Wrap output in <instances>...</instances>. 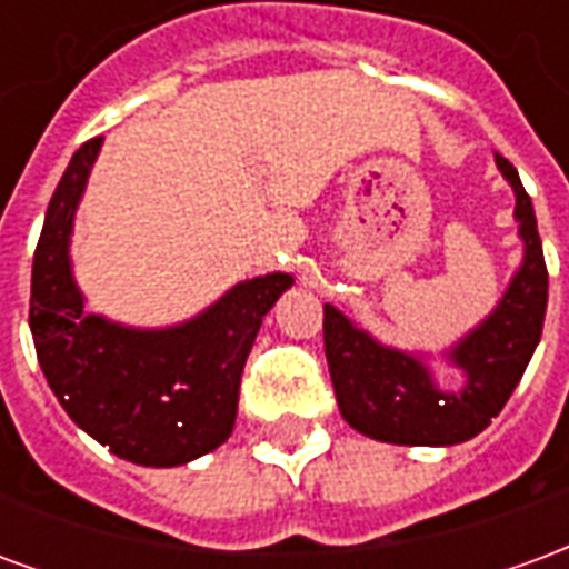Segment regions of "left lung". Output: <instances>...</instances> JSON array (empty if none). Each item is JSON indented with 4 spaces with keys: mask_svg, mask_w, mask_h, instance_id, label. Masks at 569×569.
<instances>
[{
    "mask_svg": "<svg viewBox=\"0 0 569 569\" xmlns=\"http://www.w3.org/2000/svg\"><path fill=\"white\" fill-rule=\"evenodd\" d=\"M497 167L515 188V219L525 237V264L506 296L478 326L453 347L451 362L466 383L445 393L429 378L420 359L381 347L359 332L341 310L322 308V338L341 415L362 436L390 445H457L478 436L497 418L521 381L533 357L546 320L549 271L542 259L537 216L518 170L497 154Z\"/></svg>",
    "mask_w": 569,
    "mask_h": 569,
    "instance_id": "obj_1",
    "label": "left lung"
}]
</instances>
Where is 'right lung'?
Returning a JSON list of instances; mask_svg holds the SVG:
<instances>
[{"label":"right lung","mask_w":569,"mask_h":569,"mask_svg":"<svg viewBox=\"0 0 569 569\" xmlns=\"http://www.w3.org/2000/svg\"><path fill=\"white\" fill-rule=\"evenodd\" d=\"M103 137L81 146L44 212L32 256L30 329L60 406L109 451L140 466H179L219 448L237 418L240 375L261 317L289 273L237 283L191 322L161 332L84 313L69 271L72 216Z\"/></svg>","instance_id":"obj_1"}]
</instances>
